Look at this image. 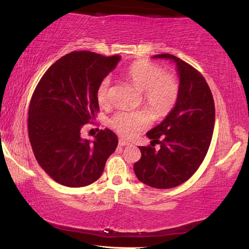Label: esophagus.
Returning a JSON list of instances; mask_svg holds the SVG:
<instances>
[{"label": "esophagus", "mask_w": 249, "mask_h": 249, "mask_svg": "<svg viewBox=\"0 0 249 249\" xmlns=\"http://www.w3.org/2000/svg\"><path fill=\"white\" fill-rule=\"evenodd\" d=\"M119 145H121V146H125V145H129V143L126 140H124L123 138H121L120 140H119Z\"/></svg>", "instance_id": "1"}]
</instances>
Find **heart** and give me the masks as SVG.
I'll return each mask as SVG.
<instances>
[{
  "mask_svg": "<svg viewBox=\"0 0 249 249\" xmlns=\"http://www.w3.org/2000/svg\"><path fill=\"white\" fill-rule=\"evenodd\" d=\"M128 80L143 92V104L155 118H163L176 107L179 95V83L172 73H165L154 63L139 60L134 62L127 71ZM97 102L103 107L111 104V79L104 78L96 89ZM152 115L146 110L120 111L110 120V126L125 138H134L140 131L149 127Z\"/></svg>",
  "mask_w": 249,
  "mask_h": 249,
  "instance_id": "obj_1",
  "label": "heart"
}]
</instances>
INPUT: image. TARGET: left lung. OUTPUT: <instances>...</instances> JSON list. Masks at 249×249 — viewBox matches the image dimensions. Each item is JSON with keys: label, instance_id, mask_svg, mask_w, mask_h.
Wrapping results in <instances>:
<instances>
[{"label": "left lung", "instance_id": "left-lung-1", "mask_svg": "<svg viewBox=\"0 0 249 249\" xmlns=\"http://www.w3.org/2000/svg\"><path fill=\"white\" fill-rule=\"evenodd\" d=\"M153 57L176 62L179 95L167 118L146 134L151 145L139 146L141 158L134 171L140 182L167 189L186 182L202 163L213 136L215 105L210 87L196 68L169 53ZM155 144H160L158 150Z\"/></svg>", "mask_w": 249, "mask_h": 249}]
</instances>
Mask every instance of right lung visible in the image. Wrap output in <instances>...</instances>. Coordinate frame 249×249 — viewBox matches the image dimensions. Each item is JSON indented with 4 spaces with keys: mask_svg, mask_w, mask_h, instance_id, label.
Segmentation results:
<instances>
[{
    "mask_svg": "<svg viewBox=\"0 0 249 249\" xmlns=\"http://www.w3.org/2000/svg\"><path fill=\"white\" fill-rule=\"evenodd\" d=\"M121 56L72 51L52 64L32 95L28 131L37 162L56 183L83 187L102 176L118 137L100 129L89 141L81 138L84 125L99 111L96 89Z\"/></svg>",
    "mask_w": 249,
    "mask_h": 249,
    "instance_id": "1",
    "label": "right lung"
}]
</instances>
